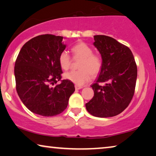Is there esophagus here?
<instances>
[{"label":"esophagus","mask_w":156,"mask_h":156,"mask_svg":"<svg viewBox=\"0 0 156 156\" xmlns=\"http://www.w3.org/2000/svg\"><path fill=\"white\" fill-rule=\"evenodd\" d=\"M83 87L82 86H77V85H75V89L76 90H80L81 88H82Z\"/></svg>","instance_id":"1"}]
</instances>
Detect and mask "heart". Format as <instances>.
<instances>
[{
	"mask_svg": "<svg viewBox=\"0 0 156 156\" xmlns=\"http://www.w3.org/2000/svg\"><path fill=\"white\" fill-rule=\"evenodd\" d=\"M71 51L74 58H81L79 63L80 70L65 73L64 78L81 86L91 80L92 75L95 76L100 73L102 66V60L100 55L93 54L92 48L83 42L76 43L72 47ZM58 63L62 70H67L70 68L71 58L66 51H63L59 54Z\"/></svg>",
	"mask_w": 156,
	"mask_h": 156,
	"instance_id": "1",
	"label": "heart"
}]
</instances>
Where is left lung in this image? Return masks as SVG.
<instances>
[{
	"instance_id": "8db88e82",
	"label": "left lung",
	"mask_w": 156,
	"mask_h": 156,
	"mask_svg": "<svg viewBox=\"0 0 156 156\" xmlns=\"http://www.w3.org/2000/svg\"><path fill=\"white\" fill-rule=\"evenodd\" d=\"M93 45L101 54L102 66L95 83L94 96L86 104L93 116L107 118L126 109L135 93L137 68L131 50L114 38L94 36ZM102 83L103 85H99Z\"/></svg>"
}]
</instances>
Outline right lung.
I'll use <instances>...</instances> for the list:
<instances>
[{
  "mask_svg": "<svg viewBox=\"0 0 156 156\" xmlns=\"http://www.w3.org/2000/svg\"><path fill=\"white\" fill-rule=\"evenodd\" d=\"M63 37L46 34L30 40L21 48L14 66L16 89L23 104L33 113L56 116L68 107L75 90L70 81L61 79L58 56L66 45Z\"/></svg>",
  "mask_w": 156,
  "mask_h": 156,
  "instance_id": "add662e5",
  "label": "right lung"
}]
</instances>
